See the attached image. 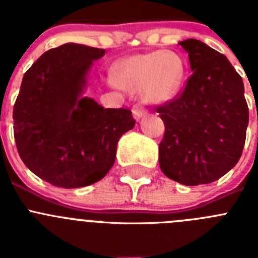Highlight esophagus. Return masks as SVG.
I'll use <instances>...</instances> for the list:
<instances>
[{
  "label": "esophagus",
  "mask_w": 258,
  "mask_h": 258,
  "mask_svg": "<svg viewBox=\"0 0 258 258\" xmlns=\"http://www.w3.org/2000/svg\"><path fill=\"white\" fill-rule=\"evenodd\" d=\"M147 113V111H146L145 107L142 106V104H134L133 106V116L136 120H140L141 117H143V116Z\"/></svg>",
  "instance_id": "obj_1"
}]
</instances>
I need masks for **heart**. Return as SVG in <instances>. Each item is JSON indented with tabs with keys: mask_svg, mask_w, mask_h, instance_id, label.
I'll return each instance as SVG.
<instances>
[{
	"mask_svg": "<svg viewBox=\"0 0 258 258\" xmlns=\"http://www.w3.org/2000/svg\"><path fill=\"white\" fill-rule=\"evenodd\" d=\"M184 64L175 54L152 51L127 56L113 68L117 85L134 92L145 90L150 98L159 102L170 101L183 85Z\"/></svg>",
	"mask_w": 258,
	"mask_h": 258,
	"instance_id": "b5f03b06",
	"label": "heart"
}]
</instances>
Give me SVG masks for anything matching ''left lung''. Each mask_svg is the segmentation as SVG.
<instances>
[{"instance_id": "left-lung-1", "label": "left lung", "mask_w": 258, "mask_h": 258, "mask_svg": "<svg viewBox=\"0 0 258 258\" xmlns=\"http://www.w3.org/2000/svg\"><path fill=\"white\" fill-rule=\"evenodd\" d=\"M192 75L178 97L157 108L165 125L159 164L186 186L217 181L243 152L249 112L240 75L229 59L199 40L179 42Z\"/></svg>"}]
</instances>
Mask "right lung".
I'll return each mask as SVG.
<instances>
[{"label":"right lung","instance_id":"add662e5","mask_svg":"<svg viewBox=\"0 0 258 258\" xmlns=\"http://www.w3.org/2000/svg\"><path fill=\"white\" fill-rule=\"evenodd\" d=\"M104 49L64 44L44 52L23 76L14 104V137L31 172L64 188L89 186L112 168L131 109L103 108L84 97L93 61Z\"/></svg>","mask_w":258,"mask_h":258}]
</instances>
